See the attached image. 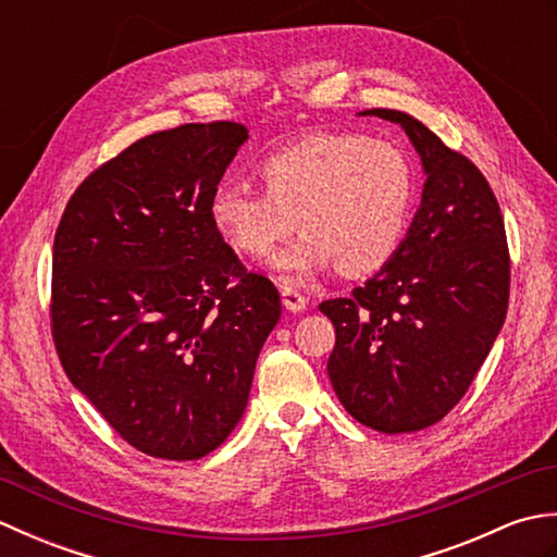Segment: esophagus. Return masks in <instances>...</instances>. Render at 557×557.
Wrapping results in <instances>:
<instances>
[{
    "label": "esophagus",
    "instance_id": "esophagus-1",
    "mask_svg": "<svg viewBox=\"0 0 557 557\" xmlns=\"http://www.w3.org/2000/svg\"><path fill=\"white\" fill-rule=\"evenodd\" d=\"M282 304H285V309L292 313H299L306 309V297L294 287H282Z\"/></svg>",
    "mask_w": 557,
    "mask_h": 557
}]
</instances>
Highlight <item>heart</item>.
Listing matches in <instances>:
<instances>
[{
  "mask_svg": "<svg viewBox=\"0 0 557 557\" xmlns=\"http://www.w3.org/2000/svg\"><path fill=\"white\" fill-rule=\"evenodd\" d=\"M263 191L220 184L210 220L234 251L265 258L297 222L304 234L272 265L289 282L337 265L361 277L385 268L405 242L417 172L405 150L363 134H313L258 168Z\"/></svg>",
  "mask_w": 557,
  "mask_h": 557,
  "instance_id": "obj_1",
  "label": "heart"
}]
</instances>
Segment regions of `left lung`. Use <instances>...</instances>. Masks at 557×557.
<instances>
[{"instance_id": "left-lung-1", "label": "left lung", "mask_w": 557, "mask_h": 557, "mask_svg": "<svg viewBox=\"0 0 557 557\" xmlns=\"http://www.w3.org/2000/svg\"><path fill=\"white\" fill-rule=\"evenodd\" d=\"M363 114L405 128L425 184L397 256L351 297L318 306L335 325L327 375L359 423L413 433L453 411L486 361L510 299V251L474 162L405 112Z\"/></svg>"}]
</instances>
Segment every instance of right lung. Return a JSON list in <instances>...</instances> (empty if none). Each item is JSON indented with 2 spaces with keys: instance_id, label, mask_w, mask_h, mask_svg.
<instances>
[{
  "instance_id": "1",
  "label": "right lung",
  "mask_w": 557,
  "mask_h": 557,
  "mask_svg": "<svg viewBox=\"0 0 557 557\" xmlns=\"http://www.w3.org/2000/svg\"><path fill=\"white\" fill-rule=\"evenodd\" d=\"M244 124H182L122 150L69 198L52 248V339L124 441L200 459L239 423L282 304L224 244L210 196Z\"/></svg>"
}]
</instances>
